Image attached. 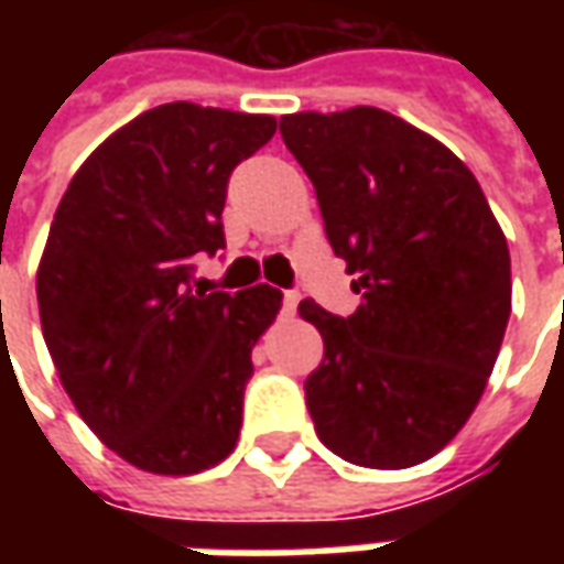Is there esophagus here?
I'll use <instances>...</instances> for the list:
<instances>
[{
  "mask_svg": "<svg viewBox=\"0 0 564 564\" xmlns=\"http://www.w3.org/2000/svg\"><path fill=\"white\" fill-rule=\"evenodd\" d=\"M283 314H295V307H299V293H293V290H286L283 293Z\"/></svg>",
  "mask_w": 564,
  "mask_h": 564,
  "instance_id": "esophagus-1",
  "label": "esophagus"
}]
</instances>
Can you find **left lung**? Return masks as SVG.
<instances>
[{
  "instance_id": "left-lung-1",
  "label": "left lung",
  "mask_w": 564,
  "mask_h": 564,
  "mask_svg": "<svg viewBox=\"0 0 564 564\" xmlns=\"http://www.w3.org/2000/svg\"><path fill=\"white\" fill-rule=\"evenodd\" d=\"M314 184L335 257L362 302L305 299L323 335L305 380L319 441L366 468H411L447 447L480 402L510 317V253L468 165L380 108L281 117Z\"/></svg>"
}]
</instances>
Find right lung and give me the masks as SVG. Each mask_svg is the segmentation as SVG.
<instances>
[{"mask_svg": "<svg viewBox=\"0 0 564 564\" xmlns=\"http://www.w3.org/2000/svg\"><path fill=\"white\" fill-rule=\"evenodd\" d=\"M278 120L169 102L93 150L51 223L35 293L44 344L84 423L150 474H198L235 449L250 350L281 293L193 283L226 247L235 165Z\"/></svg>", "mask_w": 564, "mask_h": 564, "instance_id": "add662e5", "label": "right lung"}]
</instances>
